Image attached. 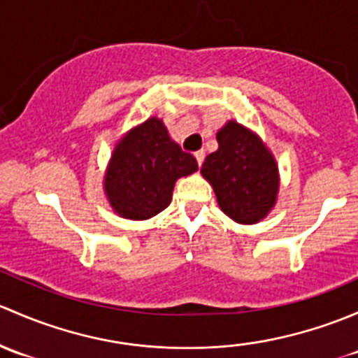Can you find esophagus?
<instances>
[{"label": "esophagus", "instance_id": "34e87169", "mask_svg": "<svg viewBox=\"0 0 358 358\" xmlns=\"http://www.w3.org/2000/svg\"><path fill=\"white\" fill-rule=\"evenodd\" d=\"M194 158H196L198 165H201V164H203V160H205V152H203V150H200V152H196V153H194Z\"/></svg>", "mask_w": 358, "mask_h": 358}]
</instances>
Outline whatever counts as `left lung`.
Wrapping results in <instances>:
<instances>
[{"mask_svg": "<svg viewBox=\"0 0 358 358\" xmlns=\"http://www.w3.org/2000/svg\"><path fill=\"white\" fill-rule=\"evenodd\" d=\"M217 143L219 150L205 158L201 174L226 215L241 224L259 222L275 203L279 179L274 158L238 122L220 129Z\"/></svg>", "mask_w": 358, "mask_h": 358, "instance_id": "1", "label": "left lung"}]
</instances>
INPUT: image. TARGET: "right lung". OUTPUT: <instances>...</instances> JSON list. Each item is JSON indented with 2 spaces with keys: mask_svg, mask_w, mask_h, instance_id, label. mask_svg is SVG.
<instances>
[{
  "mask_svg": "<svg viewBox=\"0 0 358 358\" xmlns=\"http://www.w3.org/2000/svg\"><path fill=\"white\" fill-rule=\"evenodd\" d=\"M198 171L196 158L180 150L158 119L129 132L112 155L105 189L122 217L145 220L165 210L176 180Z\"/></svg>",
  "mask_w": 358,
  "mask_h": 358,
  "instance_id": "add662e5",
  "label": "right lung"
}]
</instances>
